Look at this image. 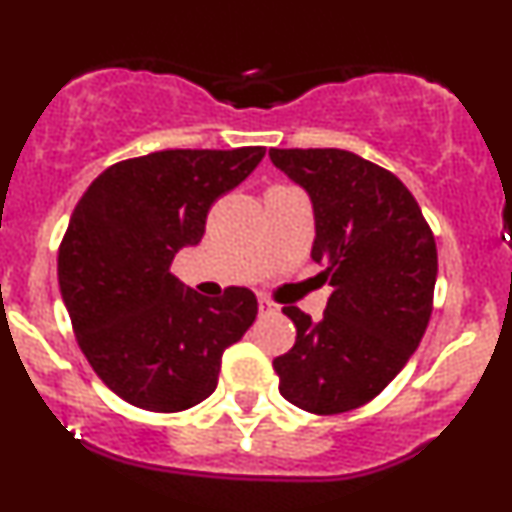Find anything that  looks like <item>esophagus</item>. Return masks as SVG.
<instances>
[{
	"mask_svg": "<svg viewBox=\"0 0 512 512\" xmlns=\"http://www.w3.org/2000/svg\"><path fill=\"white\" fill-rule=\"evenodd\" d=\"M257 304H260V311H262V314H274V311L279 309V306L274 304V301L267 299V297H260V299H257Z\"/></svg>",
	"mask_w": 512,
	"mask_h": 512,
	"instance_id": "34e87169",
	"label": "esophagus"
}]
</instances>
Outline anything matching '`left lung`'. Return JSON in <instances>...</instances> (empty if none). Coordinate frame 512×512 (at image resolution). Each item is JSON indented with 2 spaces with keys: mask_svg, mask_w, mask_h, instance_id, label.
Listing matches in <instances>:
<instances>
[{
  "mask_svg": "<svg viewBox=\"0 0 512 512\" xmlns=\"http://www.w3.org/2000/svg\"><path fill=\"white\" fill-rule=\"evenodd\" d=\"M314 208L311 260L333 287L319 321L284 306L292 351L272 360L299 410L338 414L385 390L417 351L437 284V245L407 186L346 149H270Z\"/></svg>",
  "mask_w": 512,
  "mask_h": 512,
  "instance_id": "8db88e82",
  "label": "left lung"
}]
</instances>
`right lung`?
<instances>
[{
	"mask_svg": "<svg viewBox=\"0 0 512 512\" xmlns=\"http://www.w3.org/2000/svg\"><path fill=\"white\" fill-rule=\"evenodd\" d=\"M265 147L166 149L105 169L78 201L58 284L80 351L117 397L181 412L213 395L225 348L257 316L247 287L203 297L169 272L196 247L213 201L255 171Z\"/></svg>",
	"mask_w": 512,
	"mask_h": 512,
	"instance_id": "obj_1",
	"label": "right lung"
}]
</instances>
